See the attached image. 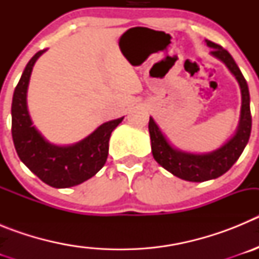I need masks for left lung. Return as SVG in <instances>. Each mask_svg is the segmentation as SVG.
Segmentation results:
<instances>
[{"instance_id": "8db88e82", "label": "left lung", "mask_w": 259, "mask_h": 259, "mask_svg": "<svg viewBox=\"0 0 259 259\" xmlns=\"http://www.w3.org/2000/svg\"><path fill=\"white\" fill-rule=\"evenodd\" d=\"M205 42L211 49L210 54L219 59L228 68L240 87L241 110H240L239 125L235 134L223 145L212 152L192 153L174 146L168 141L166 135L161 131L154 119L152 116L149 119L152 153L155 161L176 178L194 183L217 179L227 172L245 149L251 131L250 96H249L246 80L244 79L239 66L227 50L209 40H205Z\"/></svg>"}]
</instances>
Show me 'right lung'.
<instances>
[{
	"instance_id": "1",
	"label": "right lung",
	"mask_w": 259,
	"mask_h": 259,
	"mask_svg": "<svg viewBox=\"0 0 259 259\" xmlns=\"http://www.w3.org/2000/svg\"><path fill=\"white\" fill-rule=\"evenodd\" d=\"M47 50H40L29 59L11 104V135L20 161L45 184L53 188H70L91 179L104 167L109 154L111 132L124 116L98 125L92 134L68 145L47 140L33 125L27 105V92L36 61Z\"/></svg>"
}]
</instances>
